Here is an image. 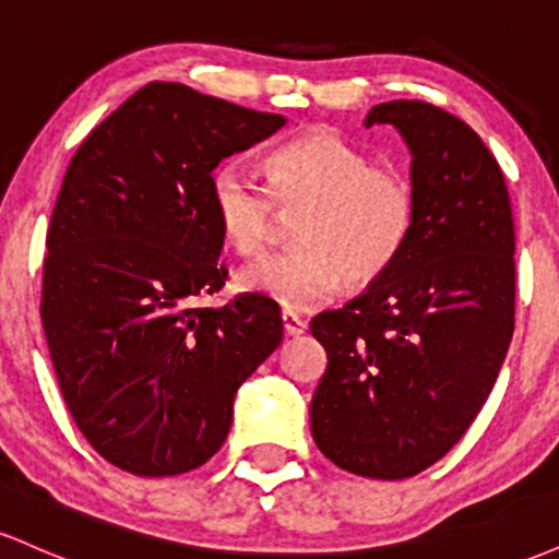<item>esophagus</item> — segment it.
I'll use <instances>...</instances> for the list:
<instances>
[{
    "instance_id": "34e87169",
    "label": "esophagus",
    "mask_w": 559,
    "mask_h": 559,
    "mask_svg": "<svg viewBox=\"0 0 559 559\" xmlns=\"http://www.w3.org/2000/svg\"><path fill=\"white\" fill-rule=\"evenodd\" d=\"M281 320H284L286 336H301V333L307 331V323L297 316V312L284 310V312H281Z\"/></svg>"
}]
</instances>
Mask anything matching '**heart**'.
<instances>
[{"mask_svg":"<svg viewBox=\"0 0 559 559\" xmlns=\"http://www.w3.org/2000/svg\"><path fill=\"white\" fill-rule=\"evenodd\" d=\"M267 186L239 163L210 178V204L223 239L239 254H258L273 241L281 215L294 223V252L241 267L243 292L286 310L329 305L342 292L365 288L402 258L418 226V189L394 163H373L338 133L310 131L265 157Z\"/></svg>","mask_w":559,"mask_h":559,"instance_id":"heart-1","label":"heart"}]
</instances>
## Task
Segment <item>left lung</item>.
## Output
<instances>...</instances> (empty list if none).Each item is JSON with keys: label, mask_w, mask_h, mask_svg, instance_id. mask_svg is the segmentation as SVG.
Wrapping results in <instances>:
<instances>
[{"label": "left lung", "mask_w": 559, "mask_h": 559, "mask_svg": "<svg viewBox=\"0 0 559 559\" xmlns=\"http://www.w3.org/2000/svg\"><path fill=\"white\" fill-rule=\"evenodd\" d=\"M376 123L413 155L418 226L386 275L312 318L329 368L310 428L333 465L396 480L444 457L489 400L515 329V226L471 126L415 99L376 105Z\"/></svg>", "instance_id": "left-lung-1"}]
</instances>
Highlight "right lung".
<instances>
[{"instance_id":"right-lung-1","label":"right lung","mask_w":559,"mask_h":559,"mask_svg":"<svg viewBox=\"0 0 559 559\" xmlns=\"http://www.w3.org/2000/svg\"><path fill=\"white\" fill-rule=\"evenodd\" d=\"M284 115L152 81L70 159L47 230L41 323L75 426L107 463L159 478L223 447L236 391L284 338L260 294L223 307L210 178Z\"/></svg>"}]
</instances>
